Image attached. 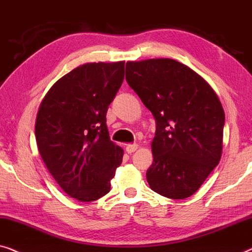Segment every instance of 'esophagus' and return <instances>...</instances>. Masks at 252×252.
<instances>
[{
	"label": "esophagus",
	"instance_id": "34e87169",
	"mask_svg": "<svg viewBox=\"0 0 252 252\" xmlns=\"http://www.w3.org/2000/svg\"><path fill=\"white\" fill-rule=\"evenodd\" d=\"M137 148H138L137 144H127L126 146V151L127 154H131V153H133V152H136Z\"/></svg>",
	"mask_w": 252,
	"mask_h": 252
}]
</instances>
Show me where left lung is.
Wrapping results in <instances>:
<instances>
[{
  "label": "left lung",
  "instance_id": "left-lung-1",
  "mask_svg": "<svg viewBox=\"0 0 252 252\" xmlns=\"http://www.w3.org/2000/svg\"><path fill=\"white\" fill-rule=\"evenodd\" d=\"M126 79L157 125L150 187L173 200L189 197L220 161L225 114L217 94L189 67L168 58L127 62Z\"/></svg>",
  "mask_w": 252,
  "mask_h": 252
}]
</instances>
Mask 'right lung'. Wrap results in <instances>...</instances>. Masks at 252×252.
Listing matches in <instances>:
<instances>
[{
    "instance_id": "right-lung-1",
    "label": "right lung",
    "mask_w": 252,
    "mask_h": 252,
    "mask_svg": "<svg viewBox=\"0 0 252 252\" xmlns=\"http://www.w3.org/2000/svg\"><path fill=\"white\" fill-rule=\"evenodd\" d=\"M125 79V62L76 67L41 102L35 137L42 160L63 192L82 202L111 190L123 150L109 138L108 106Z\"/></svg>"
}]
</instances>
